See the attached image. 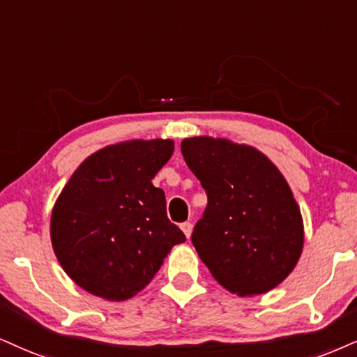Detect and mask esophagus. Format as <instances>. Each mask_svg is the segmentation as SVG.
<instances>
[{
	"mask_svg": "<svg viewBox=\"0 0 357 357\" xmlns=\"http://www.w3.org/2000/svg\"><path fill=\"white\" fill-rule=\"evenodd\" d=\"M180 228H182V231L185 233V236L187 238H190V235H192V228H193V225L190 222H185V223H182V225H180Z\"/></svg>",
	"mask_w": 357,
	"mask_h": 357,
	"instance_id": "esophagus-1",
	"label": "esophagus"
}]
</instances>
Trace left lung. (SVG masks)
Segmentation results:
<instances>
[{
	"label": "left lung",
	"mask_w": 357,
	"mask_h": 357,
	"mask_svg": "<svg viewBox=\"0 0 357 357\" xmlns=\"http://www.w3.org/2000/svg\"><path fill=\"white\" fill-rule=\"evenodd\" d=\"M180 149L208 199L192 243L213 278L240 296L278 286L303 250L300 206L280 170L225 139L192 137Z\"/></svg>",
	"instance_id": "left-lung-1"
}]
</instances>
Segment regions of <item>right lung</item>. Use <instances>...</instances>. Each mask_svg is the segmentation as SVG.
<instances>
[{
    "label": "right lung",
    "instance_id": "1",
    "mask_svg": "<svg viewBox=\"0 0 357 357\" xmlns=\"http://www.w3.org/2000/svg\"><path fill=\"white\" fill-rule=\"evenodd\" d=\"M174 153L172 140H129L87 157L61 192L51 241L74 283L124 301L151 283L185 235L167 217L165 193L152 178Z\"/></svg>",
    "mask_w": 357,
    "mask_h": 357
}]
</instances>
